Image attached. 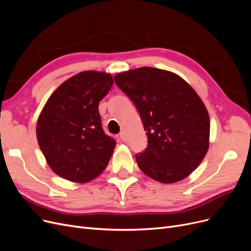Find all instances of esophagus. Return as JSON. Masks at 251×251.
I'll use <instances>...</instances> for the list:
<instances>
[{
  "label": "esophagus",
  "instance_id": "obj_1",
  "mask_svg": "<svg viewBox=\"0 0 251 251\" xmlns=\"http://www.w3.org/2000/svg\"><path fill=\"white\" fill-rule=\"evenodd\" d=\"M119 138L121 139L122 141H126V140H127V136H126V134H125V132H124V131L120 132V134H119Z\"/></svg>",
  "mask_w": 251,
  "mask_h": 251
}]
</instances>
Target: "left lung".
Returning <instances> with one entry per match:
<instances>
[{"mask_svg":"<svg viewBox=\"0 0 251 251\" xmlns=\"http://www.w3.org/2000/svg\"><path fill=\"white\" fill-rule=\"evenodd\" d=\"M139 113L148 147L135 156L148 176L171 183L197 168L209 147L210 120L204 103L179 75L139 68L115 75Z\"/></svg>","mask_w":251,"mask_h":251,"instance_id":"8db88e82","label":"left lung"}]
</instances>
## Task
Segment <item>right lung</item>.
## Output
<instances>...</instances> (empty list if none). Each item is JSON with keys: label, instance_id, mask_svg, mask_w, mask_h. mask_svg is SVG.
Returning <instances> with one entry per match:
<instances>
[{"label": "right lung", "instance_id": "add662e5", "mask_svg": "<svg viewBox=\"0 0 251 251\" xmlns=\"http://www.w3.org/2000/svg\"><path fill=\"white\" fill-rule=\"evenodd\" d=\"M114 83L110 74L87 71L63 82L49 97L37 123V138L57 176L87 182L105 169L116 141L104 133L100 101Z\"/></svg>", "mask_w": 251, "mask_h": 251}]
</instances>
